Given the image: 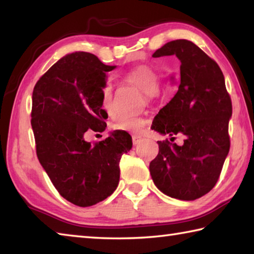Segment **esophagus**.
<instances>
[{"instance_id":"obj_1","label":"esophagus","mask_w":254,"mask_h":254,"mask_svg":"<svg viewBox=\"0 0 254 254\" xmlns=\"http://www.w3.org/2000/svg\"><path fill=\"white\" fill-rule=\"evenodd\" d=\"M140 141H141V137H140V136H137V135H132V142H133V145L139 144Z\"/></svg>"}]
</instances>
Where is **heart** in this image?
I'll list each match as a JSON object with an SVG mask.
<instances>
[{"label": "heart", "instance_id": "1", "mask_svg": "<svg viewBox=\"0 0 254 254\" xmlns=\"http://www.w3.org/2000/svg\"><path fill=\"white\" fill-rule=\"evenodd\" d=\"M124 80L142 91L148 98L157 96L159 93L160 78L150 66L140 65L133 68L124 75ZM102 105L107 113H113V87L110 83H107L102 89ZM144 127V119L139 117L119 118L113 124L114 130L133 133V134H141Z\"/></svg>", "mask_w": 254, "mask_h": 254}]
</instances>
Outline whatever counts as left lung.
<instances>
[{"label": "left lung", "mask_w": 254, "mask_h": 254, "mask_svg": "<svg viewBox=\"0 0 254 254\" xmlns=\"http://www.w3.org/2000/svg\"><path fill=\"white\" fill-rule=\"evenodd\" d=\"M175 55L180 60L178 91L156 115L151 128L184 135L178 146L158 141L149 169L159 190L173 198L195 200L216 185L230 151L232 102L220 66L191 41L167 42L152 57Z\"/></svg>", "instance_id": "obj_1"}]
</instances>
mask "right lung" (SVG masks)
<instances>
[{
  "instance_id": "right-lung-1",
  "label": "right lung",
  "mask_w": 254,
  "mask_h": 254,
  "mask_svg": "<svg viewBox=\"0 0 254 254\" xmlns=\"http://www.w3.org/2000/svg\"><path fill=\"white\" fill-rule=\"evenodd\" d=\"M95 55H66L37 81L32 93L31 126L37 157L64 198L80 207L104 200L117 189L120 160L132 148L127 132L114 131L91 143L87 131L103 132L107 113L102 109L106 72Z\"/></svg>"
}]
</instances>
